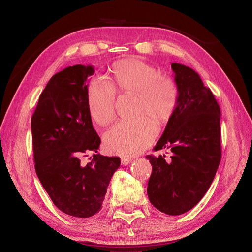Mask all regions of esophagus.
<instances>
[{
    "mask_svg": "<svg viewBox=\"0 0 252 252\" xmlns=\"http://www.w3.org/2000/svg\"><path fill=\"white\" fill-rule=\"evenodd\" d=\"M121 162H122L123 165H128L129 163L132 162V159L129 158V157H122V158H121Z\"/></svg>",
    "mask_w": 252,
    "mask_h": 252,
    "instance_id": "esophagus-1",
    "label": "esophagus"
}]
</instances>
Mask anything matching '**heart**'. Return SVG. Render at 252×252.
<instances>
[{
    "label": "heart",
    "mask_w": 252,
    "mask_h": 252,
    "mask_svg": "<svg viewBox=\"0 0 252 252\" xmlns=\"http://www.w3.org/2000/svg\"><path fill=\"white\" fill-rule=\"evenodd\" d=\"M113 84L120 92L136 95V116H147L155 122H164L173 115L178 102V87L173 78L139 59H126L113 66ZM101 78L91 80L88 89V107L92 119L106 125L115 118L116 90ZM157 135L150 119L121 121L103 134L104 146L110 153L129 156L142 152Z\"/></svg>",
    "instance_id": "obj_1"
}]
</instances>
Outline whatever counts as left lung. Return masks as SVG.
I'll return each mask as SVG.
<instances>
[{
  "instance_id": "1",
  "label": "left lung",
  "mask_w": 252,
  "mask_h": 252,
  "mask_svg": "<svg viewBox=\"0 0 252 252\" xmlns=\"http://www.w3.org/2000/svg\"><path fill=\"white\" fill-rule=\"evenodd\" d=\"M178 102L154 150L173 155L147 156L152 165L147 192L156 209L181 215L192 209L212 184L221 159L220 108L193 69L172 63Z\"/></svg>"
}]
</instances>
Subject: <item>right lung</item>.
<instances>
[{
	"mask_svg": "<svg viewBox=\"0 0 252 252\" xmlns=\"http://www.w3.org/2000/svg\"><path fill=\"white\" fill-rule=\"evenodd\" d=\"M93 66H69L49 79L32 117L36 174L55 206L87 218L98 213L119 157L100 155V137L88 107V77ZM93 152L87 166L80 157Z\"/></svg>",
	"mask_w": 252,
	"mask_h": 252,
	"instance_id": "obj_1",
	"label": "right lung"
}]
</instances>
